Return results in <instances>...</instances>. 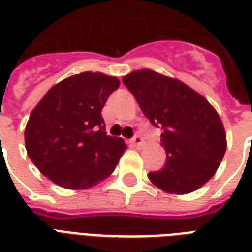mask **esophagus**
Returning <instances> with one entry per match:
<instances>
[{
    "mask_svg": "<svg viewBox=\"0 0 252 252\" xmlns=\"http://www.w3.org/2000/svg\"><path fill=\"white\" fill-rule=\"evenodd\" d=\"M131 143H132V146L142 147V146H143V139H142V136L139 135V134H136V135L134 136V138H132Z\"/></svg>",
    "mask_w": 252,
    "mask_h": 252,
    "instance_id": "34e87169",
    "label": "esophagus"
}]
</instances>
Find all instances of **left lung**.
Returning a JSON list of instances; mask_svg holds the SVG:
<instances>
[{
    "instance_id": "1",
    "label": "left lung",
    "mask_w": 252,
    "mask_h": 252,
    "mask_svg": "<svg viewBox=\"0 0 252 252\" xmlns=\"http://www.w3.org/2000/svg\"><path fill=\"white\" fill-rule=\"evenodd\" d=\"M144 116L161 127L165 166L148 178L168 194L183 195L208 182L226 151V132L220 116L204 96L180 79L151 69L122 78Z\"/></svg>"
}]
</instances>
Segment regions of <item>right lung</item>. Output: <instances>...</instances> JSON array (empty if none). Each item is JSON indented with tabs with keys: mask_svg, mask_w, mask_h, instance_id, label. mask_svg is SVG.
I'll use <instances>...</instances> for the list:
<instances>
[{
	"mask_svg": "<svg viewBox=\"0 0 252 252\" xmlns=\"http://www.w3.org/2000/svg\"><path fill=\"white\" fill-rule=\"evenodd\" d=\"M118 87L116 76L84 71L54 84L33 108L24 144L48 180L63 189L84 190L114 172L126 144L106 135L101 110Z\"/></svg>",
	"mask_w": 252,
	"mask_h": 252,
	"instance_id": "right-lung-1",
	"label": "right lung"
}]
</instances>
